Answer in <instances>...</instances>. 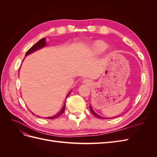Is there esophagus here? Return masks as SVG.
Wrapping results in <instances>:
<instances>
[{
	"label": "esophagus",
	"instance_id": "34e87169",
	"mask_svg": "<svg viewBox=\"0 0 157 157\" xmlns=\"http://www.w3.org/2000/svg\"><path fill=\"white\" fill-rule=\"evenodd\" d=\"M88 80H83V83H84V84H88Z\"/></svg>",
	"mask_w": 157,
	"mask_h": 157
}]
</instances>
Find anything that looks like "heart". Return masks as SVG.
<instances>
[{
  "instance_id": "b5f03b06",
  "label": "heart",
  "mask_w": 157,
  "mask_h": 157,
  "mask_svg": "<svg viewBox=\"0 0 157 157\" xmlns=\"http://www.w3.org/2000/svg\"><path fill=\"white\" fill-rule=\"evenodd\" d=\"M108 47V45L105 42L101 40H98L94 42L92 47V53L96 55L102 54Z\"/></svg>"
}]
</instances>
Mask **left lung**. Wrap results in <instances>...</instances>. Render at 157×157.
Returning a JSON list of instances; mask_svg holds the SVG:
<instances>
[{
  "mask_svg": "<svg viewBox=\"0 0 157 157\" xmlns=\"http://www.w3.org/2000/svg\"><path fill=\"white\" fill-rule=\"evenodd\" d=\"M90 111H91V113L93 114V115L96 117H97V118H101V119H105V118H105V117H101L100 115H98V114L96 113H95V111L93 110V109H92V106H91V105H90ZM117 117H118V116H117ZM115 117H112L111 118H115Z\"/></svg>",
  "mask_w": 157,
  "mask_h": 157,
  "instance_id": "obj_1",
  "label": "left lung"
}]
</instances>
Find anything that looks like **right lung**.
<instances>
[{
    "mask_svg": "<svg viewBox=\"0 0 157 157\" xmlns=\"http://www.w3.org/2000/svg\"><path fill=\"white\" fill-rule=\"evenodd\" d=\"M46 44H46V39H45V38H43V39H42L40 40L39 42H37L35 45H33V46L31 47V48L26 52L25 56H27V55L31 54V53H33V52H35V51H36V50H39V49H40V48H44V46H46ZM71 90L68 93V94L67 95V97H66V98H67V97H68V96L69 95V94L71 93ZM65 101H66V99H65ZM65 103H64V105H63L62 109H61V110H60L58 113L56 114V115H53V116H52V117H47V118L45 117V118H48V119H54V118H58V117H59V116L61 115V114H62V113L64 112V111H65ZM31 113H32V112H31ZM32 114H33V115H34V113H32Z\"/></svg>",
    "mask_w": 157,
    "mask_h": 157,
    "instance_id": "obj_1",
    "label": "right lung"
}]
</instances>
